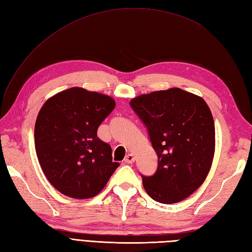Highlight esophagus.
<instances>
[{"label":"esophagus","mask_w":252,"mask_h":252,"mask_svg":"<svg viewBox=\"0 0 252 252\" xmlns=\"http://www.w3.org/2000/svg\"><path fill=\"white\" fill-rule=\"evenodd\" d=\"M134 156L133 154H131V153H128L127 156L125 158V163H126V164H131V163H133L134 162Z\"/></svg>","instance_id":"1"}]
</instances>
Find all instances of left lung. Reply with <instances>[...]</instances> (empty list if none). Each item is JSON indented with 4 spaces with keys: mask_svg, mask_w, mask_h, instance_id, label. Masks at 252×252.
Segmentation results:
<instances>
[{
    "mask_svg": "<svg viewBox=\"0 0 252 252\" xmlns=\"http://www.w3.org/2000/svg\"><path fill=\"white\" fill-rule=\"evenodd\" d=\"M130 105L158 154L157 171L141 175L147 193L160 203L182 201L204 182L214 158L215 126L208 104L170 88L138 95Z\"/></svg>",
    "mask_w": 252,
    "mask_h": 252,
    "instance_id": "left-lung-1",
    "label": "left lung"
}]
</instances>
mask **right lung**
I'll return each mask as SVG.
<instances>
[{
  "label": "right lung",
  "mask_w": 252,
  "mask_h": 252,
  "mask_svg": "<svg viewBox=\"0 0 252 252\" xmlns=\"http://www.w3.org/2000/svg\"><path fill=\"white\" fill-rule=\"evenodd\" d=\"M115 105L111 96L79 87L42 105L35 124L37 158L49 182L64 196H96L120 165L96 135Z\"/></svg>",
  "instance_id": "right-lung-1"
}]
</instances>
